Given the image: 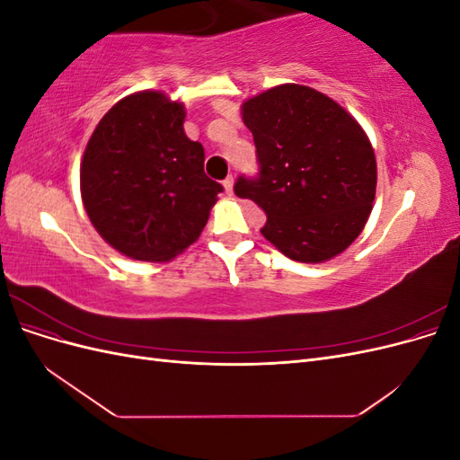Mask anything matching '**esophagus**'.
Here are the masks:
<instances>
[{
  "instance_id": "1",
  "label": "esophagus",
  "mask_w": 460,
  "mask_h": 460,
  "mask_svg": "<svg viewBox=\"0 0 460 460\" xmlns=\"http://www.w3.org/2000/svg\"><path fill=\"white\" fill-rule=\"evenodd\" d=\"M222 186H225V191L228 193V196H232V193H234V176H228L225 182H222Z\"/></svg>"
}]
</instances>
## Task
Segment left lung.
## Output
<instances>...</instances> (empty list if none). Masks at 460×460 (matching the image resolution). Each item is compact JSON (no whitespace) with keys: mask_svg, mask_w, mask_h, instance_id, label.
<instances>
[{"mask_svg":"<svg viewBox=\"0 0 460 460\" xmlns=\"http://www.w3.org/2000/svg\"><path fill=\"white\" fill-rule=\"evenodd\" d=\"M261 164L238 178V198L267 213L261 234L299 262L343 253L363 232L376 198L374 147L363 127L326 93L280 84L242 105Z\"/></svg>","mask_w":460,"mask_h":460,"instance_id":"obj_1","label":"left lung"}]
</instances>
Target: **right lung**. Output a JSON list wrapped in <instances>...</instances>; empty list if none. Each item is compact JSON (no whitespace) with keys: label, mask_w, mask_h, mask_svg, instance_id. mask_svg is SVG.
Returning a JSON list of instances; mask_svg holds the SVG:
<instances>
[{"label":"right lung","mask_w":460,"mask_h":460,"mask_svg":"<svg viewBox=\"0 0 460 460\" xmlns=\"http://www.w3.org/2000/svg\"><path fill=\"white\" fill-rule=\"evenodd\" d=\"M186 107L159 90L122 97L97 122L80 163L90 222L119 253L166 262L199 238L222 186L184 132Z\"/></svg>","instance_id":"right-lung-1"}]
</instances>
